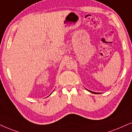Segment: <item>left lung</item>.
<instances>
[{
	"label": "left lung",
	"mask_w": 132,
	"mask_h": 132,
	"mask_svg": "<svg viewBox=\"0 0 132 132\" xmlns=\"http://www.w3.org/2000/svg\"><path fill=\"white\" fill-rule=\"evenodd\" d=\"M86 89L87 90H88L89 92H91V93H92V94H99L100 93H98V92H92V91H91V90H88V89Z\"/></svg>",
	"instance_id": "left-lung-1"
}]
</instances>
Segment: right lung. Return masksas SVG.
<instances>
[{
	"label": "right lung",
	"mask_w": 132,
	"mask_h": 132,
	"mask_svg": "<svg viewBox=\"0 0 132 132\" xmlns=\"http://www.w3.org/2000/svg\"><path fill=\"white\" fill-rule=\"evenodd\" d=\"M52 93H51V94H50V95H51V94H52Z\"/></svg>",
	"instance_id": "obj_1"
}]
</instances>
